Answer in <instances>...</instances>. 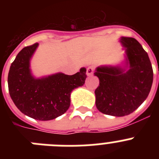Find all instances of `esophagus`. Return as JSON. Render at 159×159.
<instances>
[{
  "mask_svg": "<svg viewBox=\"0 0 159 159\" xmlns=\"http://www.w3.org/2000/svg\"><path fill=\"white\" fill-rule=\"evenodd\" d=\"M94 69H95V67L93 66H90L87 68V75L88 76H91V75H93V72H94Z\"/></svg>",
  "mask_w": 159,
  "mask_h": 159,
  "instance_id": "esophagus-1",
  "label": "esophagus"
}]
</instances>
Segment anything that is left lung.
<instances>
[{"label": "left lung", "mask_w": 159, "mask_h": 159, "mask_svg": "<svg viewBox=\"0 0 159 159\" xmlns=\"http://www.w3.org/2000/svg\"><path fill=\"white\" fill-rule=\"evenodd\" d=\"M124 60L115 65H101L94 75L99 80L95 91L97 109L108 116H128L143 103L151 92L153 69L148 54L137 40L119 38Z\"/></svg>", "instance_id": "left-lung-1"}]
</instances>
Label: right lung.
Here are the masks:
<instances>
[{
    "label": "right lung",
    "instance_id": "add662e5",
    "mask_svg": "<svg viewBox=\"0 0 159 159\" xmlns=\"http://www.w3.org/2000/svg\"><path fill=\"white\" fill-rule=\"evenodd\" d=\"M39 43L22 49L9 68L8 92L14 104L25 116L48 121L62 116L69 108L73 90L82 87L87 78L86 68L72 75L57 72L36 77L31 70V59Z\"/></svg>",
    "mask_w": 159,
    "mask_h": 159
}]
</instances>
